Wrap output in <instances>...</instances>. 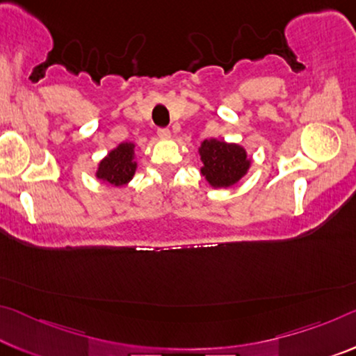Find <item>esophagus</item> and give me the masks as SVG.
Here are the masks:
<instances>
[{
    "label": "esophagus",
    "mask_w": 356,
    "mask_h": 356,
    "mask_svg": "<svg viewBox=\"0 0 356 356\" xmlns=\"http://www.w3.org/2000/svg\"><path fill=\"white\" fill-rule=\"evenodd\" d=\"M156 134H158V138H160V139H165V140L171 138V131H169L168 128H158Z\"/></svg>",
    "instance_id": "esophagus-1"
}]
</instances>
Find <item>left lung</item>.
I'll return each instance as SVG.
<instances>
[{
    "instance_id": "obj_1",
    "label": "left lung",
    "mask_w": 356,
    "mask_h": 356,
    "mask_svg": "<svg viewBox=\"0 0 356 356\" xmlns=\"http://www.w3.org/2000/svg\"><path fill=\"white\" fill-rule=\"evenodd\" d=\"M201 176L212 188H229L239 182L252 168V156L239 144L217 138L204 139L198 149Z\"/></svg>"
}]
</instances>
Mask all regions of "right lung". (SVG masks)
Instances as JSON below:
<instances>
[{
	"instance_id": "right-lung-1",
	"label": "right lung",
	"mask_w": 356,
	"mask_h": 356,
	"mask_svg": "<svg viewBox=\"0 0 356 356\" xmlns=\"http://www.w3.org/2000/svg\"><path fill=\"white\" fill-rule=\"evenodd\" d=\"M134 143H120L115 149L107 152V155L98 163L95 177L112 187H125L131 182L138 169Z\"/></svg>"
}]
</instances>
